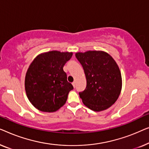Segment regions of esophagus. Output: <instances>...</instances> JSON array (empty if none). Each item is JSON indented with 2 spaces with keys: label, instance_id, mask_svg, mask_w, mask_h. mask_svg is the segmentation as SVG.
<instances>
[{
  "label": "esophagus",
  "instance_id": "34e87169",
  "mask_svg": "<svg viewBox=\"0 0 149 149\" xmlns=\"http://www.w3.org/2000/svg\"><path fill=\"white\" fill-rule=\"evenodd\" d=\"M72 85H73V86H74V88L75 87V81H74V82L72 83Z\"/></svg>",
  "mask_w": 149,
  "mask_h": 149
}]
</instances>
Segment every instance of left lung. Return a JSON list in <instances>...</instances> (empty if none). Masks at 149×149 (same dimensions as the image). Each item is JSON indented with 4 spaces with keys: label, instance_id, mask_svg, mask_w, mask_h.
<instances>
[{
    "label": "left lung",
    "instance_id": "8db88e82",
    "mask_svg": "<svg viewBox=\"0 0 149 149\" xmlns=\"http://www.w3.org/2000/svg\"><path fill=\"white\" fill-rule=\"evenodd\" d=\"M75 57L82 66L86 78V87L79 93L83 103L95 111L110 107L118 98L122 85L116 62L103 51L77 53Z\"/></svg>",
    "mask_w": 149,
    "mask_h": 149
}]
</instances>
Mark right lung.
Masks as SVG:
<instances>
[{
    "mask_svg": "<svg viewBox=\"0 0 149 149\" xmlns=\"http://www.w3.org/2000/svg\"><path fill=\"white\" fill-rule=\"evenodd\" d=\"M72 53L53 51L39 54L27 71L25 88L28 99L38 109L54 112L64 105L74 89L67 80L63 66Z\"/></svg>",
    "mask_w": 149,
    "mask_h": 149,
    "instance_id": "1",
    "label": "right lung"
}]
</instances>
